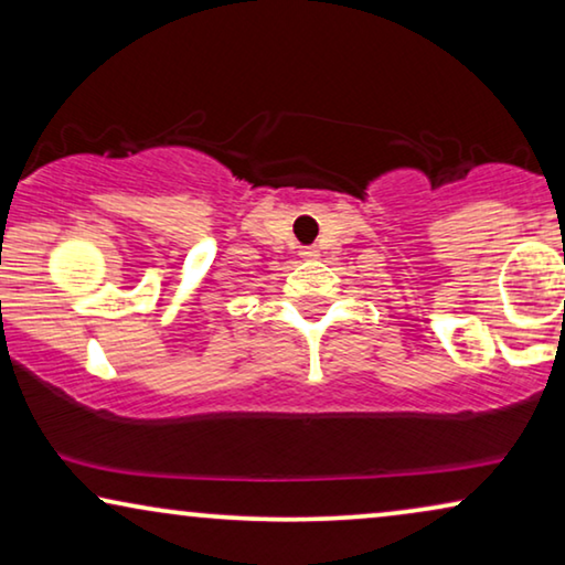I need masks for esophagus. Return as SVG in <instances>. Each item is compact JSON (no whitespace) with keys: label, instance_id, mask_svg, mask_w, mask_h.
Instances as JSON below:
<instances>
[{"label":"esophagus","instance_id":"obj_1","mask_svg":"<svg viewBox=\"0 0 565 565\" xmlns=\"http://www.w3.org/2000/svg\"><path fill=\"white\" fill-rule=\"evenodd\" d=\"M300 257L316 259V257H319V249H316V246H306V249H300Z\"/></svg>","mask_w":565,"mask_h":565}]
</instances>
